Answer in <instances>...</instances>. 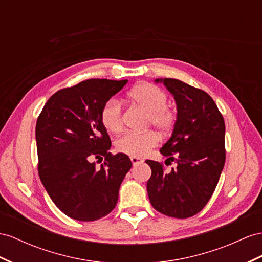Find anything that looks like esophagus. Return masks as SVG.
I'll use <instances>...</instances> for the list:
<instances>
[{"mask_svg":"<svg viewBox=\"0 0 262 262\" xmlns=\"http://www.w3.org/2000/svg\"><path fill=\"white\" fill-rule=\"evenodd\" d=\"M130 160H132V163H133L134 166H137V165L142 164L144 162V160L142 158H139V157H130Z\"/></svg>","mask_w":262,"mask_h":262,"instance_id":"esophagus-1","label":"esophagus"}]
</instances>
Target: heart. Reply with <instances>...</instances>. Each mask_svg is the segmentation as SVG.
Segmentation results:
<instances>
[{
  "instance_id": "heart-1",
  "label": "heart",
  "mask_w": 262,
  "mask_h": 262,
  "mask_svg": "<svg viewBox=\"0 0 262 262\" xmlns=\"http://www.w3.org/2000/svg\"><path fill=\"white\" fill-rule=\"evenodd\" d=\"M128 97L133 103L148 112L147 125H151L160 133H168L175 124L176 115L167 107L168 96L159 87L143 83L129 92ZM100 122L107 132L118 133L123 127L122 106L116 99L106 102L100 111ZM158 144V136L151 130L143 133L128 132L120 136L115 143L119 152L132 157H142Z\"/></svg>"
}]
</instances>
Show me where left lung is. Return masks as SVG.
<instances>
[{"instance_id": "8db88e82", "label": "left lung", "mask_w": 262, "mask_h": 262, "mask_svg": "<svg viewBox=\"0 0 262 262\" xmlns=\"http://www.w3.org/2000/svg\"><path fill=\"white\" fill-rule=\"evenodd\" d=\"M155 82L163 83L176 102L171 137L160 152L168 157L167 160L176 162L177 167L167 173L160 163L146 160L151 168L147 192L157 211L188 218L209 201L224 169V117L206 92L175 78H157Z\"/></svg>"}]
</instances>
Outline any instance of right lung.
Returning a JSON list of instances; mask_svg holds the SVG:
<instances>
[{
    "label": "right lung",
    "mask_w": 262,
    "mask_h": 262,
    "mask_svg": "<svg viewBox=\"0 0 262 262\" xmlns=\"http://www.w3.org/2000/svg\"><path fill=\"white\" fill-rule=\"evenodd\" d=\"M128 80L93 78L56 92L36 122L41 182L59 210L79 221H94L115 208L118 191L132 167L123 152L112 155V143L100 111ZM94 159L104 163L95 167Z\"/></svg>",
    "instance_id": "right-lung-1"
}]
</instances>
